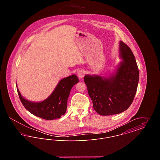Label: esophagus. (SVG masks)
<instances>
[{"label":"esophagus","mask_w":160,"mask_h":160,"mask_svg":"<svg viewBox=\"0 0 160 160\" xmlns=\"http://www.w3.org/2000/svg\"><path fill=\"white\" fill-rule=\"evenodd\" d=\"M84 74H85V71L83 69H80L77 72V75L80 78H82L84 76Z\"/></svg>","instance_id":"34e87169"}]
</instances>
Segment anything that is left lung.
Here are the masks:
<instances>
[{"mask_svg":"<svg viewBox=\"0 0 160 160\" xmlns=\"http://www.w3.org/2000/svg\"><path fill=\"white\" fill-rule=\"evenodd\" d=\"M119 49L122 60L115 72L108 77L89 74L84 77L93 108L100 115L119 114L127 110L137 92L139 71L135 57L122 41Z\"/></svg>","mask_w":160,"mask_h":160,"instance_id":"left-lung-1","label":"left lung"}]
</instances>
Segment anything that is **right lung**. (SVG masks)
Returning <instances> with one entry per match:
<instances>
[{
  "mask_svg": "<svg viewBox=\"0 0 160 160\" xmlns=\"http://www.w3.org/2000/svg\"><path fill=\"white\" fill-rule=\"evenodd\" d=\"M78 82V78L75 74L62 79L50 95L41 102H32L25 99L16 85L19 98L25 108L36 116L50 121L60 118L65 113L70 91Z\"/></svg>",
  "mask_w": 160,
  "mask_h": 160,
  "instance_id": "add662e5",
  "label": "right lung"
}]
</instances>
